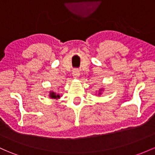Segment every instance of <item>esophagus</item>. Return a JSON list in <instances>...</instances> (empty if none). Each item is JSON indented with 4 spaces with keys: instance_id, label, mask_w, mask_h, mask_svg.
<instances>
[{
    "instance_id": "1",
    "label": "esophagus",
    "mask_w": 155,
    "mask_h": 155,
    "mask_svg": "<svg viewBox=\"0 0 155 155\" xmlns=\"http://www.w3.org/2000/svg\"><path fill=\"white\" fill-rule=\"evenodd\" d=\"M79 75H80V73H79V70H74L73 72V76L74 78H78L79 77Z\"/></svg>"
}]
</instances>
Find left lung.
Segmentation results:
<instances>
[{
	"label": "left lung",
	"mask_w": 155,
	"mask_h": 155,
	"mask_svg": "<svg viewBox=\"0 0 155 155\" xmlns=\"http://www.w3.org/2000/svg\"><path fill=\"white\" fill-rule=\"evenodd\" d=\"M102 91H103V89H100V90H99L98 95H101V94H102Z\"/></svg>",
	"instance_id": "1"
}]
</instances>
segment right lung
<instances>
[{"label":"right lung","mask_w":155,"mask_h":155,"mask_svg":"<svg viewBox=\"0 0 155 155\" xmlns=\"http://www.w3.org/2000/svg\"><path fill=\"white\" fill-rule=\"evenodd\" d=\"M49 96H50V98L56 99H59L60 97H61L59 94H56V93L53 92V91H50V94H49Z\"/></svg>","instance_id":"right-lung-1"}]
</instances>
